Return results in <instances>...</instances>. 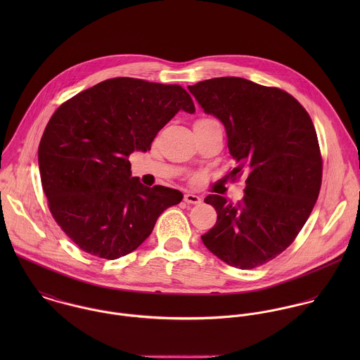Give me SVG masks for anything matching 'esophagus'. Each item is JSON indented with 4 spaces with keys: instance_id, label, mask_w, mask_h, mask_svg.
Instances as JSON below:
<instances>
[{
    "instance_id": "obj_1",
    "label": "esophagus",
    "mask_w": 360,
    "mask_h": 360,
    "mask_svg": "<svg viewBox=\"0 0 360 360\" xmlns=\"http://www.w3.org/2000/svg\"><path fill=\"white\" fill-rule=\"evenodd\" d=\"M184 202L197 205L201 202V197H198L197 194H193V193H187V194H184Z\"/></svg>"
}]
</instances>
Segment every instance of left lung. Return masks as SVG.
I'll return each instance as SVG.
<instances>
[{
    "label": "left lung",
    "mask_w": 360,
    "mask_h": 360,
    "mask_svg": "<svg viewBox=\"0 0 360 360\" xmlns=\"http://www.w3.org/2000/svg\"><path fill=\"white\" fill-rule=\"evenodd\" d=\"M188 90L223 123L238 163L231 174L247 173L241 202L206 197L217 220L201 240L227 264L254 269L292 244L316 204L323 169L314 126L292 96L243 77L209 79Z\"/></svg>",
    "instance_id": "obj_1"
}]
</instances>
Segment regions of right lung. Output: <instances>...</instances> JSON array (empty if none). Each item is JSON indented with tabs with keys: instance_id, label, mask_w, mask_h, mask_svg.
<instances>
[{
	"instance_id": "1",
	"label": "right lung",
	"mask_w": 360,
	"mask_h": 360,
	"mask_svg": "<svg viewBox=\"0 0 360 360\" xmlns=\"http://www.w3.org/2000/svg\"><path fill=\"white\" fill-rule=\"evenodd\" d=\"M194 113L177 84L116 77L62 103L39 147L44 194L55 221L84 252L117 259L137 250L158 217L183 200L131 177L134 151L151 150L158 131L179 112Z\"/></svg>"
}]
</instances>
